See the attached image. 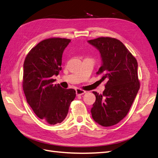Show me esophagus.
Wrapping results in <instances>:
<instances>
[{
    "label": "esophagus",
    "instance_id": "34e87169",
    "mask_svg": "<svg viewBox=\"0 0 158 158\" xmlns=\"http://www.w3.org/2000/svg\"><path fill=\"white\" fill-rule=\"evenodd\" d=\"M85 93H86V92L84 91V90H83L81 89H76V94L77 96H81Z\"/></svg>",
    "mask_w": 158,
    "mask_h": 158
}]
</instances>
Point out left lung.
Wrapping results in <instances>:
<instances>
[{"instance_id": "8db88e82", "label": "left lung", "mask_w": 158, "mask_h": 158, "mask_svg": "<svg viewBox=\"0 0 158 158\" xmlns=\"http://www.w3.org/2000/svg\"><path fill=\"white\" fill-rule=\"evenodd\" d=\"M88 42L102 58L96 74H101L102 81L107 80L102 94L93 92L96 101L91 109L92 118L102 126H112L126 116L139 92L138 63L118 39L99 37Z\"/></svg>"}]
</instances>
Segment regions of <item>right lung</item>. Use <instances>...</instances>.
Listing matches in <instances>:
<instances>
[{
  "instance_id": "obj_1",
  "label": "right lung",
  "mask_w": 158,
  "mask_h": 158,
  "mask_svg": "<svg viewBox=\"0 0 158 158\" xmlns=\"http://www.w3.org/2000/svg\"><path fill=\"white\" fill-rule=\"evenodd\" d=\"M70 40L50 38L39 43L26 56L23 63V90L27 102L40 119L51 125L61 123L75 99L73 89L53 84V75L62 70L64 50Z\"/></svg>"
}]
</instances>
